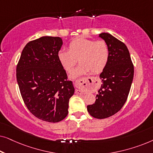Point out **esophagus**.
<instances>
[{
    "instance_id": "esophagus-1",
    "label": "esophagus",
    "mask_w": 153,
    "mask_h": 153,
    "mask_svg": "<svg viewBox=\"0 0 153 153\" xmlns=\"http://www.w3.org/2000/svg\"><path fill=\"white\" fill-rule=\"evenodd\" d=\"M85 83L84 79H79L75 81V85H76V93L78 94H84L85 92L83 91V84Z\"/></svg>"
}]
</instances>
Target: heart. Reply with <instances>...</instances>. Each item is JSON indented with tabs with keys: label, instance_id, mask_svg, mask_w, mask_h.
Masks as SVG:
<instances>
[{
	"label": "heart",
	"instance_id": "heart-1",
	"mask_svg": "<svg viewBox=\"0 0 153 153\" xmlns=\"http://www.w3.org/2000/svg\"><path fill=\"white\" fill-rule=\"evenodd\" d=\"M58 59L65 70L70 72L76 64L78 68L71 73L70 77H77L88 73L97 74L104 70L109 59V49L104 40H95L78 37L71 41L68 50H60Z\"/></svg>",
	"mask_w": 153,
	"mask_h": 153
}]
</instances>
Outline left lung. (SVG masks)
Instances as JSON below:
<instances>
[{"instance_id": "left-lung-1", "label": "left lung", "mask_w": 153, "mask_h": 153, "mask_svg": "<svg viewBox=\"0 0 153 153\" xmlns=\"http://www.w3.org/2000/svg\"><path fill=\"white\" fill-rule=\"evenodd\" d=\"M99 37L109 49L108 63L100 75L102 84L95 102L87 106L91 116L103 119L119 111L128 97L134 77V65L126 45L109 33H102Z\"/></svg>"}]
</instances>
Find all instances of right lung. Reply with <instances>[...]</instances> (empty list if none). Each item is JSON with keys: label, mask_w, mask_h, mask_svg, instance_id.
Instances as JSON below:
<instances>
[{"label": "right lung", "mask_w": 153, "mask_h": 153, "mask_svg": "<svg viewBox=\"0 0 153 153\" xmlns=\"http://www.w3.org/2000/svg\"><path fill=\"white\" fill-rule=\"evenodd\" d=\"M59 37L44 36L25 46L16 66V80L25 104L42 120L58 123L68 114L72 81L58 59Z\"/></svg>", "instance_id": "1"}]
</instances>
